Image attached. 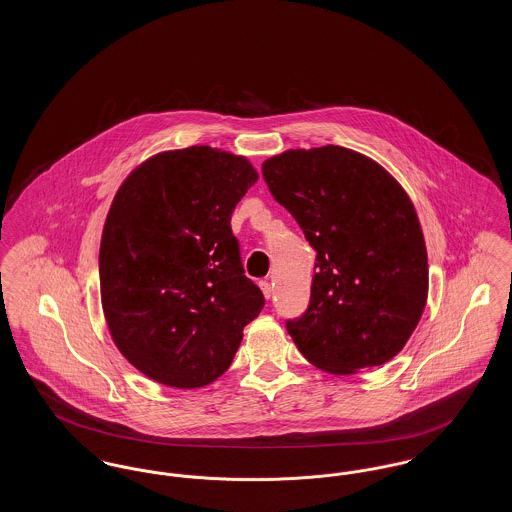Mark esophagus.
Masks as SVG:
<instances>
[{
	"instance_id": "34e87169",
	"label": "esophagus",
	"mask_w": 512,
	"mask_h": 512,
	"mask_svg": "<svg viewBox=\"0 0 512 512\" xmlns=\"http://www.w3.org/2000/svg\"><path fill=\"white\" fill-rule=\"evenodd\" d=\"M259 286H261V292H263V295H265L267 299H270V295H272V286H270V282H268V280H261V282H259Z\"/></svg>"
}]
</instances>
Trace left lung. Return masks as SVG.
I'll use <instances>...</instances> for the list:
<instances>
[{"label": "left lung", "mask_w": 512, "mask_h": 512, "mask_svg": "<svg viewBox=\"0 0 512 512\" xmlns=\"http://www.w3.org/2000/svg\"><path fill=\"white\" fill-rule=\"evenodd\" d=\"M263 176L317 251L309 309L286 322L301 355L338 376L391 361L428 299L411 197L382 165L340 146L288 149Z\"/></svg>", "instance_id": "obj_1"}]
</instances>
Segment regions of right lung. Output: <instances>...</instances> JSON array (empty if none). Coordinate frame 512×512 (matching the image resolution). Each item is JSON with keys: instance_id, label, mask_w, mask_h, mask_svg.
<instances>
[{"instance_id": "obj_1", "label": "right lung", "mask_w": 512, "mask_h": 512, "mask_svg": "<svg viewBox=\"0 0 512 512\" xmlns=\"http://www.w3.org/2000/svg\"><path fill=\"white\" fill-rule=\"evenodd\" d=\"M257 178L242 155L192 146L149 157L117 190L99 245L101 307L147 378L180 390L215 382L261 313L230 228Z\"/></svg>"}]
</instances>
